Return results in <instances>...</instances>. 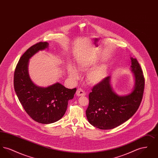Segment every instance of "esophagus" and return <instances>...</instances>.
<instances>
[{
    "label": "esophagus",
    "instance_id": "obj_1",
    "mask_svg": "<svg viewBox=\"0 0 158 158\" xmlns=\"http://www.w3.org/2000/svg\"><path fill=\"white\" fill-rule=\"evenodd\" d=\"M76 95L78 96V97H80V96H85L86 95V93L84 90H82L81 88H79L76 92Z\"/></svg>",
    "mask_w": 158,
    "mask_h": 158
}]
</instances>
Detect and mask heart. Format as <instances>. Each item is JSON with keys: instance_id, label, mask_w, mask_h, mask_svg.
<instances>
[{"instance_id": "obj_1", "label": "heart", "mask_w": 158, "mask_h": 158, "mask_svg": "<svg viewBox=\"0 0 158 158\" xmlns=\"http://www.w3.org/2000/svg\"><path fill=\"white\" fill-rule=\"evenodd\" d=\"M92 67V64L86 61H81L78 65L77 68L81 71H86L90 69ZM68 73L69 76L74 79L77 80L79 78V74L78 72L75 68L69 66L68 68ZM107 68L105 65H101L98 68H95L90 70L87 75V80L89 82L92 84H97L101 82L106 75Z\"/></svg>"}]
</instances>
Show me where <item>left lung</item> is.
<instances>
[{"label": "left lung", "instance_id": "8db88e82", "mask_svg": "<svg viewBox=\"0 0 158 158\" xmlns=\"http://www.w3.org/2000/svg\"><path fill=\"white\" fill-rule=\"evenodd\" d=\"M131 60L135 85L130 94L118 96L114 92L110 85V76L104 78L92 89L86 114L93 126L101 130L117 127L130 119L138 110L143 98L144 77L137 59L131 57Z\"/></svg>", "mask_w": 158, "mask_h": 158}]
</instances>
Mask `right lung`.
<instances>
[{
  "mask_svg": "<svg viewBox=\"0 0 158 158\" xmlns=\"http://www.w3.org/2000/svg\"><path fill=\"white\" fill-rule=\"evenodd\" d=\"M47 42H39L31 46L21 57L15 68L14 89L19 102L31 118L41 124L59 120L66 113L68 101L72 99L76 88H65L56 83L47 88L36 86L28 72V61L39 50L48 47Z\"/></svg>",
  "mask_w": 158,
  "mask_h": 158,
  "instance_id": "obj_1",
  "label": "right lung"
}]
</instances>
